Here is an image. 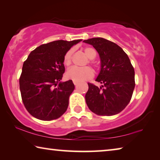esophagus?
<instances>
[{
    "mask_svg": "<svg viewBox=\"0 0 160 160\" xmlns=\"http://www.w3.org/2000/svg\"><path fill=\"white\" fill-rule=\"evenodd\" d=\"M73 84L75 85H77L78 84V82H76V81H73Z\"/></svg>",
    "mask_w": 160,
    "mask_h": 160,
    "instance_id": "esophagus-1",
    "label": "esophagus"
}]
</instances>
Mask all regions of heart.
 Wrapping results in <instances>:
<instances>
[{"label":"heart","instance_id":"heart-1","mask_svg":"<svg viewBox=\"0 0 160 160\" xmlns=\"http://www.w3.org/2000/svg\"><path fill=\"white\" fill-rule=\"evenodd\" d=\"M84 52L89 59H94L97 56V51L94 48L87 47L84 49ZM72 49H70L65 53L63 56V63L65 66H69L72 63ZM89 63L92 64V61H89ZM94 76L93 70L90 67H76L73 66L68 70L66 72V77L70 80L76 82H82L88 80Z\"/></svg>","mask_w":160,"mask_h":160}]
</instances>
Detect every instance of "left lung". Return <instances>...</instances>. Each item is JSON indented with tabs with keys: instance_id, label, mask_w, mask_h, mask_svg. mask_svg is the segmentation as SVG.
Here are the masks:
<instances>
[{
	"instance_id": "8db88e82",
	"label": "left lung",
	"mask_w": 160,
	"mask_h": 160,
	"mask_svg": "<svg viewBox=\"0 0 160 160\" xmlns=\"http://www.w3.org/2000/svg\"><path fill=\"white\" fill-rule=\"evenodd\" d=\"M83 42L92 45L99 53L101 70L96 81L103 84L98 88L88 83L87 105L97 115L117 114L128 104L135 88V71L131 61L119 46L104 38Z\"/></svg>"
}]
</instances>
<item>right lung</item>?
<instances>
[{
    "label": "right lung",
    "mask_w": 160,
    "mask_h": 160,
    "mask_svg": "<svg viewBox=\"0 0 160 160\" xmlns=\"http://www.w3.org/2000/svg\"><path fill=\"white\" fill-rule=\"evenodd\" d=\"M81 41L57 40L42 44L24 62L20 90L23 104L32 116L51 121L66 112L75 85L71 80L61 82L65 72L63 56Z\"/></svg>",
    "instance_id": "obj_1"
}]
</instances>
